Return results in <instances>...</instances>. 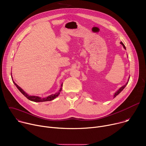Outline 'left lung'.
Returning <instances> with one entry per match:
<instances>
[{
	"mask_svg": "<svg viewBox=\"0 0 146 146\" xmlns=\"http://www.w3.org/2000/svg\"><path fill=\"white\" fill-rule=\"evenodd\" d=\"M120 44H122V46H123V47L124 48V49L125 50H126V47H125V46H124V44H123V43L122 42V41H121V42H120ZM129 78H130V77H129V78H128V81L127 82V83H126V84H125L124 86H122L121 87H120L115 93H114V95H113V98H114L115 97H116L124 88H125V87H126V86L128 84V81H129Z\"/></svg>",
	"mask_w": 146,
	"mask_h": 146,
	"instance_id": "obj_1",
	"label": "left lung"
}]
</instances>
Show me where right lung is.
Instances as JSON below:
<instances>
[{"mask_svg":"<svg viewBox=\"0 0 146 146\" xmlns=\"http://www.w3.org/2000/svg\"><path fill=\"white\" fill-rule=\"evenodd\" d=\"M11 78H13L12 77V76H11ZM14 84H15V86L17 87V88L18 89V90L21 92L27 98H28L29 100H31V101H33V102H46V101H51V100H54V99H55L56 97H58L59 96V95L60 94V92H61L62 91V86H63V83H62V84L60 85V87L59 88V90H58V91L57 92H56L55 94H52V95H49L47 97H46V98H41L40 96H34V95H29V94H28L27 92H25L21 88L19 87L16 83L13 81V80H12Z\"/></svg>","mask_w":146,"mask_h":146,"instance_id":"obj_1","label":"right lung"}]
</instances>
